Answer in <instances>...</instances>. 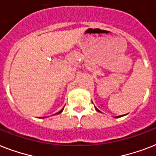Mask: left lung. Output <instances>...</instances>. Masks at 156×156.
<instances>
[{"mask_svg":"<svg viewBox=\"0 0 156 156\" xmlns=\"http://www.w3.org/2000/svg\"><path fill=\"white\" fill-rule=\"evenodd\" d=\"M95 109H96V111L99 112H100V110H99V109H97V108H95Z\"/></svg>","mask_w":156,"mask_h":156,"instance_id":"1","label":"left lung"}]
</instances>
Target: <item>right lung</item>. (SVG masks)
Masks as SVG:
<instances>
[{
	"mask_svg": "<svg viewBox=\"0 0 156 156\" xmlns=\"http://www.w3.org/2000/svg\"><path fill=\"white\" fill-rule=\"evenodd\" d=\"M63 109H64V108H62V109H61V111H60V112H57V113H56V114H59V113H61V112H62V111H63Z\"/></svg>",
	"mask_w": 156,
	"mask_h": 156,
	"instance_id": "1",
	"label": "right lung"
}]
</instances>
